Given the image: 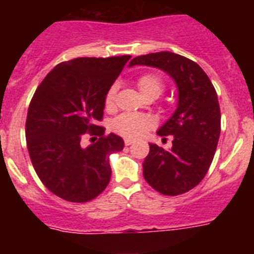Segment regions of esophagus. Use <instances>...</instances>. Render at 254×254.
Masks as SVG:
<instances>
[{
  "mask_svg": "<svg viewBox=\"0 0 254 254\" xmlns=\"http://www.w3.org/2000/svg\"><path fill=\"white\" fill-rule=\"evenodd\" d=\"M132 143H133V140H131V138H125L126 146H129V145H132Z\"/></svg>",
  "mask_w": 254,
  "mask_h": 254,
  "instance_id": "esophagus-1",
  "label": "esophagus"
}]
</instances>
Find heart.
I'll list each match as a JSON object with an SVG mask.
<instances>
[{
	"label": "heart",
	"mask_w": 254,
	"mask_h": 254,
	"mask_svg": "<svg viewBox=\"0 0 254 254\" xmlns=\"http://www.w3.org/2000/svg\"><path fill=\"white\" fill-rule=\"evenodd\" d=\"M137 86L143 98H159L165 90V82L158 73L147 72L138 77ZM118 84H113L105 94L104 104L108 109L114 107ZM113 129L127 138H138L152 128L154 121L149 116L137 113H125L113 121Z\"/></svg>",
	"instance_id": "b5f03b06"
}]
</instances>
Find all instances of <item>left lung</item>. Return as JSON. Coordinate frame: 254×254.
<instances>
[{
	"mask_svg": "<svg viewBox=\"0 0 254 254\" xmlns=\"http://www.w3.org/2000/svg\"><path fill=\"white\" fill-rule=\"evenodd\" d=\"M145 64L169 73L178 86V108L158 131L170 150L150 143L142 163L145 181L165 196H178L196 187L210 168L221 131L217 94L208 76L196 62L173 52L138 56L129 66Z\"/></svg>",
	"mask_w": 254,
	"mask_h": 254,
	"instance_id": "8db88e82",
	"label": "left lung"
}]
</instances>
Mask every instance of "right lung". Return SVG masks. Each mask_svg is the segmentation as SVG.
<instances>
[{
	"mask_svg": "<svg viewBox=\"0 0 254 254\" xmlns=\"http://www.w3.org/2000/svg\"><path fill=\"white\" fill-rule=\"evenodd\" d=\"M131 56L80 57L61 62L37 87L26 117V146L38 177L52 193L69 202H89L111 181L109 156L122 151L123 140L105 134L108 89ZM85 134L98 135L82 148Z\"/></svg>",
	"mask_w": 254,
	"mask_h": 254,
	"instance_id": "1",
	"label": "right lung"
}]
</instances>
